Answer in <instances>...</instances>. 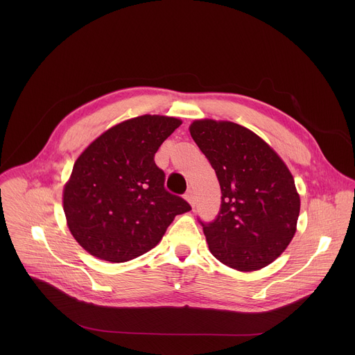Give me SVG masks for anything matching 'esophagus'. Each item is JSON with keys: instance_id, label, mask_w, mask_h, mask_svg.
Segmentation results:
<instances>
[{"instance_id": "34e87169", "label": "esophagus", "mask_w": 355, "mask_h": 355, "mask_svg": "<svg viewBox=\"0 0 355 355\" xmlns=\"http://www.w3.org/2000/svg\"><path fill=\"white\" fill-rule=\"evenodd\" d=\"M184 196H185V199L189 202V204L193 207V193H192V189H188Z\"/></svg>"}]
</instances>
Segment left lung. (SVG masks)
Masks as SVG:
<instances>
[{"label":"left lung","instance_id":"1","mask_svg":"<svg viewBox=\"0 0 355 355\" xmlns=\"http://www.w3.org/2000/svg\"><path fill=\"white\" fill-rule=\"evenodd\" d=\"M189 132L222 192L218 216L198 219L211 252L239 271L268 266L296 232L300 199L291 171L261 137L237 123L202 119Z\"/></svg>","mask_w":355,"mask_h":355}]
</instances>
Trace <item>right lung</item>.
Wrapping results in <instances>:
<instances>
[{
    "mask_svg": "<svg viewBox=\"0 0 355 355\" xmlns=\"http://www.w3.org/2000/svg\"><path fill=\"white\" fill-rule=\"evenodd\" d=\"M180 119L143 115L95 139L74 163L63 191L69 229L89 254L111 263L153 248L188 202L164 187L155 155Z\"/></svg>",
    "mask_w": 355,
    "mask_h": 355,
    "instance_id": "right-lung-1",
    "label": "right lung"
}]
</instances>
